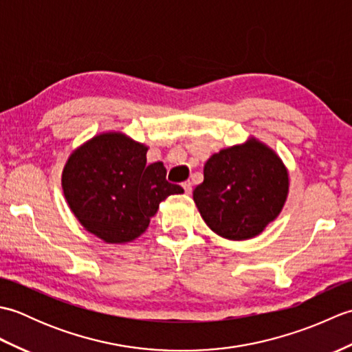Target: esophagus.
<instances>
[{"mask_svg":"<svg viewBox=\"0 0 352 352\" xmlns=\"http://www.w3.org/2000/svg\"><path fill=\"white\" fill-rule=\"evenodd\" d=\"M183 188H184V192L188 193V195H190V193H192V182H184Z\"/></svg>","mask_w":352,"mask_h":352,"instance_id":"34e87169","label":"esophagus"}]
</instances>
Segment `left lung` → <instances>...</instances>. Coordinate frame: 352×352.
Listing matches in <instances>:
<instances>
[{
	"label": "left lung",
	"mask_w": 352,
	"mask_h": 352,
	"mask_svg": "<svg viewBox=\"0 0 352 352\" xmlns=\"http://www.w3.org/2000/svg\"><path fill=\"white\" fill-rule=\"evenodd\" d=\"M287 170L274 151L257 140L213 154L193 201L216 234L243 241L260 234L286 201Z\"/></svg>",
	"instance_id": "8db88e82"
}]
</instances>
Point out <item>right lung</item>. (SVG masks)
<instances>
[{
  "instance_id": "add662e5",
  "label": "right lung",
  "mask_w": 352,
  "mask_h": 352,
  "mask_svg": "<svg viewBox=\"0 0 352 352\" xmlns=\"http://www.w3.org/2000/svg\"><path fill=\"white\" fill-rule=\"evenodd\" d=\"M148 148L124 134L107 133L74 153L63 170V192L87 231L121 243L148 228L159 204L183 188L166 180L162 162L146 164Z\"/></svg>"
}]
</instances>
